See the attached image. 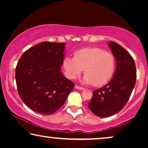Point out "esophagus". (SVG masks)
I'll return each instance as SVG.
<instances>
[{
    "instance_id": "esophagus-1",
    "label": "esophagus",
    "mask_w": 148,
    "mask_h": 148,
    "mask_svg": "<svg viewBox=\"0 0 148 148\" xmlns=\"http://www.w3.org/2000/svg\"><path fill=\"white\" fill-rule=\"evenodd\" d=\"M75 88L76 89H77V90H84V88H82V87H79V86H77V85H76V86H75Z\"/></svg>"
}]
</instances>
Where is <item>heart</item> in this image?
<instances>
[{
  "label": "heart",
  "instance_id": "heart-1",
  "mask_svg": "<svg viewBox=\"0 0 148 148\" xmlns=\"http://www.w3.org/2000/svg\"><path fill=\"white\" fill-rule=\"evenodd\" d=\"M67 78L75 79L84 71L83 82L94 86L106 84L112 76L115 58L112 53L98 48H83L75 52L74 58L66 56L62 62Z\"/></svg>",
  "mask_w": 148,
  "mask_h": 148
}]
</instances>
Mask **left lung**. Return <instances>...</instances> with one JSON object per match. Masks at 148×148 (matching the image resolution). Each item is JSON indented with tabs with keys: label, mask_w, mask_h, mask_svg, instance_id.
Here are the masks:
<instances>
[{
	"label": "left lung",
	"mask_w": 148,
	"mask_h": 148,
	"mask_svg": "<svg viewBox=\"0 0 148 148\" xmlns=\"http://www.w3.org/2000/svg\"><path fill=\"white\" fill-rule=\"evenodd\" d=\"M108 46L116 60V71L106 86L93 91L88 104L90 110L100 117L110 116L122 110L136 82V66L131 54L114 42L110 41Z\"/></svg>",
	"instance_id": "8db88e82"
}]
</instances>
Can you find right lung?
Here are the masks:
<instances>
[{"mask_svg": "<svg viewBox=\"0 0 148 148\" xmlns=\"http://www.w3.org/2000/svg\"><path fill=\"white\" fill-rule=\"evenodd\" d=\"M65 43L43 42L26 50L15 69L19 97L26 106L41 114L57 111L75 84L60 72Z\"/></svg>", "mask_w": 148, "mask_h": 148, "instance_id": "right-lung-1", "label": "right lung"}]
</instances>
